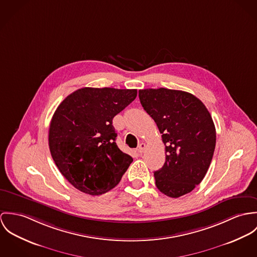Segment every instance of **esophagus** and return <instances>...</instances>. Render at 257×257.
Returning a JSON list of instances; mask_svg holds the SVG:
<instances>
[{
	"mask_svg": "<svg viewBox=\"0 0 257 257\" xmlns=\"http://www.w3.org/2000/svg\"><path fill=\"white\" fill-rule=\"evenodd\" d=\"M145 149H146V144L145 143H141L139 145V147H138V152L139 153H143L145 151Z\"/></svg>",
	"mask_w": 257,
	"mask_h": 257,
	"instance_id": "34e87169",
	"label": "esophagus"
}]
</instances>
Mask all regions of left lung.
Here are the masks:
<instances>
[{"label":"left lung","instance_id":"8db88e82","mask_svg":"<svg viewBox=\"0 0 257 257\" xmlns=\"http://www.w3.org/2000/svg\"><path fill=\"white\" fill-rule=\"evenodd\" d=\"M139 98L166 146L165 165L154 173L158 189L172 198L191 192L206 175L215 151L210 112L199 98L182 90L140 89Z\"/></svg>","mask_w":257,"mask_h":257}]
</instances>
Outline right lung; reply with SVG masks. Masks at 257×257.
I'll list each match as a JSON object with an SVG mask.
<instances>
[{
	"mask_svg": "<svg viewBox=\"0 0 257 257\" xmlns=\"http://www.w3.org/2000/svg\"><path fill=\"white\" fill-rule=\"evenodd\" d=\"M136 96L137 89L83 87L58 106L49 127V149L75 188L101 195L120 182L133 159L117 147L112 119Z\"/></svg>",
	"mask_w": 257,
	"mask_h": 257,
	"instance_id": "right-lung-1",
	"label": "right lung"
}]
</instances>
